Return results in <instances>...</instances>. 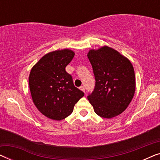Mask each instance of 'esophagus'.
Here are the masks:
<instances>
[{
  "instance_id": "1",
  "label": "esophagus",
  "mask_w": 160,
  "mask_h": 160,
  "mask_svg": "<svg viewBox=\"0 0 160 160\" xmlns=\"http://www.w3.org/2000/svg\"><path fill=\"white\" fill-rule=\"evenodd\" d=\"M80 89L81 90H82L84 92H85V87L84 86H81L80 87Z\"/></svg>"
}]
</instances>
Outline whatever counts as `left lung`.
I'll list each match as a JSON object with an SVG mask.
<instances>
[{
    "mask_svg": "<svg viewBox=\"0 0 160 160\" xmlns=\"http://www.w3.org/2000/svg\"><path fill=\"white\" fill-rule=\"evenodd\" d=\"M95 87L87 96L100 117L111 119L128 108L135 91L134 68L128 58L112 48L102 47L87 54Z\"/></svg>",
    "mask_w": 160,
    "mask_h": 160,
    "instance_id": "obj_1",
    "label": "left lung"
}]
</instances>
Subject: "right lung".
Segmentation results:
<instances>
[{"mask_svg": "<svg viewBox=\"0 0 160 160\" xmlns=\"http://www.w3.org/2000/svg\"><path fill=\"white\" fill-rule=\"evenodd\" d=\"M75 53L70 49L56 50L40 59L29 76L32 99L38 110L54 120H62L73 111L84 93L73 84L65 71Z\"/></svg>", "mask_w": 160, "mask_h": 160, "instance_id": "add662e5", "label": "right lung"}]
</instances>
